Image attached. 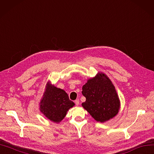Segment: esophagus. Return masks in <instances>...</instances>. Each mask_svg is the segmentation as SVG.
Segmentation results:
<instances>
[{
	"mask_svg": "<svg viewBox=\"0 0 154 154\" xmlns=\"http://www.w3.org/2000/svg\"><path fill=\"white\" fill-rule=\"evenodd\" d=\"M74 103H76V106H78L79 105V103H80V100H79V99H76L75 101H74Z\"/></svg>",
	"mask_w": 154,
	"mask_h": 154,
	"instance_id": "esophagus-1",
	"label": "esophagus"
}]
</instances>
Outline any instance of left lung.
<instances>
[{
  "mask_svg": "<svg viewBox=\"0 0 154 154\" xmlns=\"http://www.w3.org/2000/svg\"><path fill=\"white\" fill-rule=\"evenodd\" d=\"M86 98L82 103L87 112L98 122H104L118 113L120 101L114 85L106 75L98 72L82 87Z\"/></svg>",
  "mask_w": 154,
  "mask_h": 154,
  "instance_id": "obj_1",
  "label": "left lung"
}]
</instances>
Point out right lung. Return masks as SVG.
<instances>
[{
    "label": "right lung",
    "mask_w": 154,
    "mask_h": 154,
    "mask_svg": "<svg viewBox=\"0 0 154 154\" xmlns=\"http://www.w3.org/2000/svg\"><path fill=\"white\" fill-rule=\"evenodd\" d=\"M74 106V103L69 100L65 91L48 83L47 90L40 102V111L45 117L52 122H59Z\"/></svg>",
    "instance_id": "add662e5"
}]
</instances>
